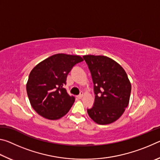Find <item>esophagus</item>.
<instances>
[{
  "label": "esophagus",
  "mask_w": 160,
  "mask_h": 160,
  "mask_svg": "<svg viewBox=\"0 0 160 160\" xmlns=\"http://www.w3.org/2000/svg\"><path fill=\"white\" fill-rule=\"evenodd\" d=\"M83 97V92H81L79 95H78L77 96V97H78V99H81L82 98V97Z\"/></svg>",
  "instance_id": "34e87169"
}]
</instances>
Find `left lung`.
Here are the masks:
<instances>
[{
  "label": "left lung",
  "mask_w": 160,
  "mask_h": 160,
  "mask_svg": "<svg viewBox=\"0 0 160 160\" xmlns=\"http://www.w3.org/2000/svg\"><path fill=\"white\" fill-rule=\"evenodd\" d=\"M95 94L94 106L88 109L90 117L100 125L112 123L128 107L131 85L124 69L107 56L86 55Z\"/></svg>",
  "instance_id": "left-lung-1"
}]
</instances>
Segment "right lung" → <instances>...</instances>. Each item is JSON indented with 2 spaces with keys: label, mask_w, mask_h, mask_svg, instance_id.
Segmentation results:
<instances>
[{
  "label": "right lung",
  "mask_w": 160,
  "mask_h": 160,
  "mask_svg": "<svg viewBox=\"0 0 160 160\" xmlns=\"http://www.w3.org/2000/svg\"><path fill=\"white\" fill-rule=\"evenodd\" d=\"M82 61L80 56L57 53L32 70L26 89L32 107L38 114L57 120L69 112L75 97L70 96L63 86L72 67Z\"/></svg>",
  "instance_id": "right-lung-1"
}]
</instances>
